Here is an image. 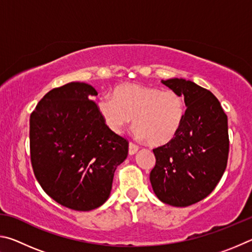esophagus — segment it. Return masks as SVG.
I'll use <instances>...</instances> for the list:
<instances>
[{
	"instance_id": "34e87169",
	"label": "esophagus",
	"mask_w": 252,
	"mask_h": 252,
	"mask_svg": "<svg viewBox=\"0 0 252 252\" xmlns=\"http://www.w3.org/2000/svg\"><path fill=\"white\" fill-rule=\"evenodd\" d=\"M139 150V147L134 144L133 142H130L129 143V155L130 156H133L134 153H136V151Z\"/></svg>"
}]
</instances>
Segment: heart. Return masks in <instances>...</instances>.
<instances>
[{"label": "heart", "instance_id": "1", "mask_svg": "<svg viewBox=\"0 0 252 252\" xmlns=\"http://www.w3.org/2000/svg\"><path fill=\"white\" fill-rule=\"evenodd\" d=\"M97 111L105 126L120 134L133 119L134 134L152 146H163L176 138L185 121V97L173 90L126 83L114 88L112 96H101Z\"/></svg>", "mask_w": 252, "mask_h": 252}]
</instances>
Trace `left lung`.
Instances as JSON below:
<instances>
[{"label":"left lung","instance_id":"left-lung-1","mask_svg":"<svg viewBox=\"0 0 252 252\" xmlns=\"http://www.w3.org/2000/svg\"><path fill=\"white\" fill-rule=\"evenodd\" d=\"M161 82L185 96L187 113L176 138L153 149L150 181L162 202L188 207L208 197L227 168L228 118L207 89L185 79Z\"/></svg>","mask_w":252,"mask_h":252}]
</instances>
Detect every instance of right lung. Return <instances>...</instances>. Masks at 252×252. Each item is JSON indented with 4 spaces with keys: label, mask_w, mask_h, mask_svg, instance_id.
Returning a JSON list of instances; mask_svg holds the SVG:
<instances>
[{
    "label": "right lung",
    "mask_w": 252,
    "mask_h": 252,
    "mask_svg": "<svg viewBox=\"0 0 252 252\" xmlns=\"http://www.w3.org/2000/svg\"><path fill=\"white\" fill-rule=\"evenodd\" d=\"M90 84L71 82L46 93L30 117L34 176L54 201L90 211L108 200L127 140L102 120Z\"/></svg>",
    "instance_id": "1"
}]
</instances>
